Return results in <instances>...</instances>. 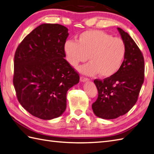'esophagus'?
I'll list each match as a JSON object with an SVG mask.
<instances>
[{
  "label": "esophagus",
  "mask_w": 154,
  "mask_h": 154,
  "mask_svg": "<svg viewBox=\"0 0 154 154\" xmlns=\"http://www.w3.org/2000/svg\"><path fill=\"white\" fill-rule=\"evenodd\" d=\"M80 81H81V82H86V81H89V79H87V78H85V77L81 76L80 77Z\"/></svg>",
  "instance_id": "34e87169"
}]
</instances>
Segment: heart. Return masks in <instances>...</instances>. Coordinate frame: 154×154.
<instances>
[{"instance_id": "b5f03b06", "label": "heart", "mask_w": 154, "mask_h": 154, "mask_svg": "<svg viewBox=\"0 0 154 154\" xmlns=\"http://www.w3.org/2000/svg\"><path fill=\"white\" fill-rule=\"evenodd\" d=\"M63 50L67 62L76 67L88 60L90 63L78 68L87 75L99 73L102 77H110L120 69L126 55V45L119 38L100 30H87L78 35L77 42L67 40Z\"/></svg>"}]
</instances>
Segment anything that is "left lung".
Returning a JSON list of instances; mask_svg holds the SVG:
<instances>
[{"mask_svg": "<svg viewBox=\"0 0 154 154\" xmlns=\"http://www.w3.org/2000/svg\"><path fill=\"white\" fill-rule=\"evenodd\" d=\"M126 45V55L120 69L112 76L94 83L99 95L92 104L94 114L103 119H114L126 114L136 104L144 80V60L130 35L117 28Z\"/></svg>", "mask_w": 154, "mask_h": 154, "instance_id": "1", "label": "left lung"}]
</instances>
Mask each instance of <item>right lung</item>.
I'll return each mask as SVG.
<instances>
[{
	"mask_svg": "<svg viewBox=\"0 0 154 154\" xmlns=\"http://www.w3.org/2000/svg\"><path fill=\"white\" fill-rule=\"evenodd\" d=\"M68 29L42 24L22 40L14 55L13 83L18 100L35 117L51 120L66 109L68 90L79 81L65 60L63 45Z\"/></svg>",
	"mask_w": 154,
	"mask_h": 154,
	"instance_id": "1",
	"label": "right lung"
}]
</instances>
